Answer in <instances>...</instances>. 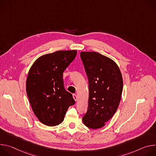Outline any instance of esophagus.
Masks as SVG:
<instances>
[{
	"label": "esophagus",
	"mask_w": 156,
	"mask_h": 156,
	"mask_svg": "<svg viewBox=\"0 0 156 156\" xmlns=\"http://www.w3.org/2000/svg\"><path fill=\"white\" fill-rule=\"evenodd\" d=\"M73 99H75V101H76L78 100V97L76 94H73Z\"/></svg>",
	"instance_id": "1"
}]
</instances>
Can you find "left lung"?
Here are the masks:
<instances>
[{
  "label": "left lung",
  "mask_w": 156,
  "mask_h": 156,
  "mask_svg": "<svg viewBox=\"0 0 156 156\" xmlns=\"http://www.w3.org/2000/svg\"><path fill=\"white\" fill-rule=\"evenodd\" d=\"M89 81V99L85 126L91 129L105 125L116 112L123 90V78L117 64L96 52H81Z\"/></svg>",
  "instance_id": "left-lung-1"
}]
</instances>
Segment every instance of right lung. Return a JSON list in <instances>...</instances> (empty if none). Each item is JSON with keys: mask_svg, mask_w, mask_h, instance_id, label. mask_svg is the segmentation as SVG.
Masks as SVG:
<instances>
[{"mask_svg": "<svg viewBox=\"0 0 156 156\" xmlns=\"http://www.w3.org/2000/svg\"><path fill=\"white\" fill-rule=\"evenodd\" d=\"M77 51H58L37 58L29 70L26 90L34 115L43 124L54 126L64 119L75 101L63 86V72Z\"/></svg>", "mask_w": 156, "mask_h": 156, "instance_id": "obj_1", "label": "right lung"}]
</instances>
